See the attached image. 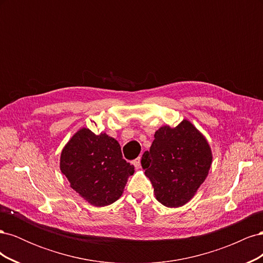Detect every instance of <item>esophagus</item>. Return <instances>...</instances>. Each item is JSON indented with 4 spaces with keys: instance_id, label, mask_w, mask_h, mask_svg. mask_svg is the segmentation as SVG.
Here are the masks:
<instances>
[{
    "instance_id": "obj_1",
    "label": "esophagus",
    "mask_w": 263,
    "mask_h": 263,
    "mask_svg": "<svg viewBox=\"0 0 263 263\" xmlns=\"http://www.w3.org/2000/svg\"><path fill=\"white\" fill-rule=\"evenodd\" d=\"M133 164L135 165V168L139 169L140 168V157H138L137 159H135V160L133 161Z\"/></svg>"
}]
</instances>
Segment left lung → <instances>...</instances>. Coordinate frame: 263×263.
Returning <instances> with one entry per match:
<instances>
[{
    "instance_id": "8db88e82",
    "label": "left lung",
    "mask_w": 263,
    "mask_h": 263,
    "mask_svg": "<svg viewBox=\"0 0 263 263\" xmlns=\"http://www.w3.org/2000/svg\"><path fill=\"white\" fill-rule=\"evenodd\" d=\"M212 159L208 140L184 119L176 128L163 126L156 132L153 145L141 157V166L157 200L166 208H179L205 181Z\"/></svg>"
}]
</instances>
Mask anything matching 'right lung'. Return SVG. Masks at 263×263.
Returning <instances> with one entry per match:
<instances>
[{
  "label": "right lung",
  "instance_id": "obj_1",
  "mask_svg": "<svg viewBox=\"0 0 263 263\" xmlns=\"http://www.w3.org/2000/svg\"><path fill=\"white\" fill-rule=\"evenodd\" d=\"M60 170L85 201L106 206L121 197L134 165L123 159L117 140L82 128L63 148Z\"/></svg>",
  "mask_w": 263,
  "mask_h": 263
}]
</instances>
